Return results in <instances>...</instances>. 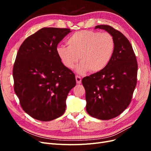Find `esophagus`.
<instances>
[{
    "label": "esophagus",
    "instance_id": "1",
    "mask_svg": "<svg viewBox=\"0 0 151 151\" xmlns=\"http://www.w3.org/2000/svg\"><path fill=\"white\" fill-rule=\"evenodd\" d=\"M76 82H77V84H81V81H82V79H81V77H80V76H76Z\"/></svg>",
    "mask_w": 151,
    "mask_h": 151
}]
</instances>
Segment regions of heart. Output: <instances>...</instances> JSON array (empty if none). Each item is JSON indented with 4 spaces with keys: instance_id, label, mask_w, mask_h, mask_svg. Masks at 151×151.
<instances>
[{
    "instance_id": "1",
    "label": "heart",
    "mask_w": 151,
    "mask_h": 151,
    "mask_svg": "<svg viewBox=\"0 0 151 151\" xmlns=\"http://www.w3.org/2000/svg\"><path fill=\"white\" fill-rule=\"evenodd\" d=\"M67 44L68 47H57L58 56L68 68H74L80 57L81 62L76 68L80 74L103 70L110 61L115 49L113 36L107 32L77 31L68 38Z\"/></svg>"
}]
</instances>
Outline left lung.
Wrapping results in <instances>:
<instances>
[{
    "mask_svg": "<svg viewBox=\"0 0 151 151\" xmlns=\"http://www.w3.org/2000/svg\"><path fill=\"white\" fill-rule=\"evenodd\" d=\"M115 41L113 56L106 67L82 79L86 111L99 120L115 118L129 106L137 84L138 65L134 50L121 32L108 25H98Z\"/></svg>",
    "mask_w": 151,
    "mask_h": 151,
    "instance_id": "obj_1",
    "label": "left lung"
}]
</instances>
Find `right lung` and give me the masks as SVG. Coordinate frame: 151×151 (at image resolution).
I'll use <instances>...</instances> for the list:
<instances>
[{"label":"right lung","mask_w":151,"mask_h":151,"mask_svg":"<svg viewBox=\"0 0 151 151\" xmlns=\"http://www.w3.org/2000/svg\"><path fill=\"white\" fill-rule=\"evenodd\" d=\"M70 31L42 28L27 38L18 50L12 71L14 89L22 108L35 119L51 121L65 112L67 95L76 81L61 62L57 48Z\"/></svg>","instance_id":"right-lung-1"}]
</instances>
